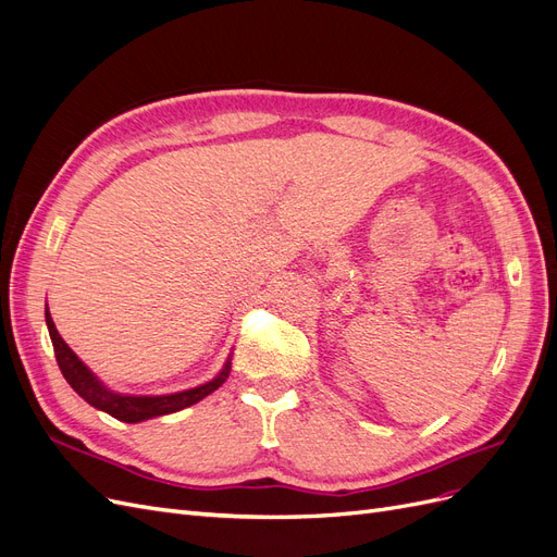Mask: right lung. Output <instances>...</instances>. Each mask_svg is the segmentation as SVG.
Returning <instances> with one entry per match:
<instances>
[{"mask_svg": "<svg viewBox=\"0 0 557 557\" xmlns=\"http://www.w3.org/2000/svg\"><path fill=\"white\" fill-rule=\"evenodd\" d=\"M46 325H48L50 342H53V348H55L58 367H60L62 376L66 379V383H70L74 391L90 404V407L104 411L117 420H123V423H141V420L176 413L185 407H190V404H197L199 399H205L207 395L218 391V387H221L225 383V379L230 376V369H232V362L227 360L223 372L218 374L213 381L190 387V391L174 393V395H156V397L121 395V393L109 391V387L78 360L76 352L64 344V339L55 330L53 318H50V313H48V307H46Z\"/></svg>", "mask_w": 557, "mask_h": 557, "instance_id": "obj_1", "label": "right lung"}]
</instances>
